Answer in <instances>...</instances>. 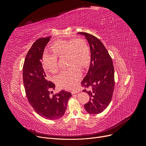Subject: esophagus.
Here are the masks:
<instances>
[{
    "mask_svg": "<svg viewBox=\"0 0 146 146\" xmlns=\"http://www.w3.org/2000/svg\"><path fill=\"white\" fill-rule=\"evenodd\" d=\"M79 92L78 90H73V91H72V94H77Z\"/></svg>",
    "mask_w": 146,
    "mask_h": 146,
    "instance_id": "34e87169",
    "label": "esophagus"
}]
</instances>
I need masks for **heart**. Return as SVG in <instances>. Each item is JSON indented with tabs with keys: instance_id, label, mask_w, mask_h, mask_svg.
<instances>
[{
	"instance_id": "heart-1",
	"label": "heart",
	"mask_w": 146,
	"mask_h": 146,
	"mask_svg": "<svg viewBox=\"0 0 146 146\" xmlns=\"http://www.w3.org/2000/svg\"><path fill=\"white\" fill-rule=\"evenodd\" d=\"M54 53H44L43 64L48 71L55 73L58 70V58L67 57V69L61 72L56 77L57 85L61 88L71 90L75 88L82 76L78 66L86 67L89 63L90 53L89 46L83 40H57L51 45Z\"/></svg>"
}]
</instances>
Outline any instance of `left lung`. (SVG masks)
I'll return each instance as SVG.
<instances>
[{"label": "left lung", "instance_id": "1", "mask_svg": "<svg viewBox=\"0 0 146 146\" xmlns=\"http://www.w3.org/2000/svg\"><path fill=\"white\" fill-rule=\"evenodd\" d=\"M85 35L90 49V63L88 72L82 80L83 90L89 95V101L84 106L90 114L103 112L110 104L115 86L114 68L112 58L104 45L96 36L86 33Z\"/></svg>", "mask_w": 146, "mask_h": 146}]
</instances>
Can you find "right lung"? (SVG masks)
Masks as SVG:
<instances>
[{
    "instance_id": "1",
    "label": "right lung",
    "mask_w": 146,
    "mask_h": 146,
    "mask_svg": "<svg viewBox=\"0 0 146 146\" xmlns=\"http://www.w3.org/2000/svg\"><path fill=\"white\" fill-rule=\"evenodd\" d=\"M51 36L40 38L29 50L23 66V82L28 101L35 111L45 119L54 120L64 115L70 92L61 90L51 95L55 85L48 81L42 66V56Z\"/></svg>"
}]
</instances>
